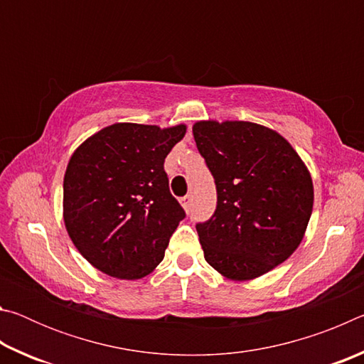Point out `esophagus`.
Returning <instances> with one entry per match:
<instances>
[{
    "label": "esophagus",
    "mask_w": 364,
    "mask_h": 364,
    "mask_svg": "<svg viewBox=\"0 0 364 364\" xmlns=\"http://www.w3.org/2000/svg\"><path fill=\"white\" fill-rule=\"evenodd\" d=\"M181 204H183V207L186 208V212H189L191 210V205H193V194H186L181 199Z\"/></svg>",
    "instance_id": "esophagus-1"
}]
</instances>
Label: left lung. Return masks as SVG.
<instances>
[{
  "instance_id": "1",
  "label": "left lung",
  "mask_w": 364,
  "mask_h": 364,
  "mask_svg": "<svg viewBox=\"0 0 364 364\" xmlns=\"http://www.w3.org/2000/svg\"><path fill=\"white\" fill-rule=\"evenodd\" d=\"M196 146L217 188V208L196 225L207 263L244 281L287 260L304 239L313 183L287 141L252 122H197Z\"/></svg>"
}]
</instances>
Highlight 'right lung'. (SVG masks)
<instances>
[{
  "label": "right lung",
  "instance_id": "right-lung-1",
  "mask_svg": "<svg viewBox=\"0 0 364 364\" xmlns=\"http://www.w3.org/2000/svg\"><path fill=\"white\" fill-rule=\"evenodd\" d=\"M186 127L115 123L73 152L64 176V221L80 254L102 273L139 279L164 260L186 217L168 188L165 157Z\"/></svg>",
  "mask_w": 364,
  "mask_h": 364
}]
</instances>
